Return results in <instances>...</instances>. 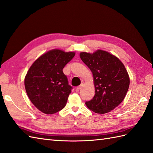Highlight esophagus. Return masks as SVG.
Segmentation results:
<instances>
[{"label":"esophagus","instance_id":"1","mask_svg":"<svg viewBox=\"0 0 153 153\" xmlns=\"http://www.w3.org/2000/svg\"><path fill=\"white\" fill-rule=\"evenodd\" d=\"M83 87V83H82V84H81V85H80L79 86L77 87H76V91H79Z\"/></svg>","mask_w":153,"mask_h":153}]
</instances>
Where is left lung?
<instances>
[{"instance_id": "obj_1", "label": "left lung", "mask_w": 153, "mask_h": 153, "mask_svg": "<svg viewBox=\"0 0 153 153\" xmlns=\"http://www.w3.org/2000/svg\"><path fill=\"white\" fill-rule=\"evenodd\" d=\"M81 59L91 71L95 94L86 106L97 114L108 113L124 99L129 86V77L118 57L103 50L93 53L82 52Z\"/></svg>"}]
</instances>
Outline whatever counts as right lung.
Returning a JSON list of instances; mask_svg holds the SVG:
<instances>
[{
  "label": "right lung",
  "instance_id": "1",
  "mask_svg": "<svg viewBox=\"0 0 153 153\" xmlns=\"http://www.w3.org/2000/svg\"><path fill=\"white\" fill-rule=\"evenodd\" d=\"M74 52L53 49L32 64L24 79L27 95L36 108L46 114L63 109L72 89L63 68L72 59Z\"/></svg>",
  "mask_w": 153,
  "mask_h": 153
}]
</instances>
